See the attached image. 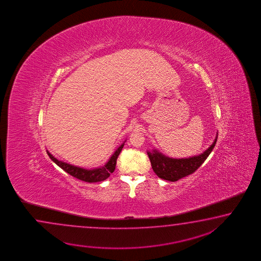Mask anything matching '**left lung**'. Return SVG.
Instances as JSON below:
<instances>
[{
	"label": "left lung",
	"instance_id": "obj_1",
	"mask_svg": "<svg viewBox=\"0 0 261 261\" xmlns=\"http://www.w3.org/2000/svg\"><path fill=\"white\" fill-rule=\"evenodd\" d=\"M217 134L218 133H217L214 143L200 155L185 159H172L162 154L155 148L147 151V155L153 171L159 177L171 182H175L181 178L186 177L193 173L196 170L199 169V167L204 162L208 155H210L212 150L214 149L217 144Z\"/></svg>",
	"mask_w": 261,
	"mask_h": 261
}]
</instances>
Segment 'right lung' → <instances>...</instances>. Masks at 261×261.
Masks as SVG:
<instances>
[{"instance_id":"obj_1","label":"right lung","mask_w":261,"mask_h":261,"mask_svg":"<svg viewBox=\"0 0 261 261\" xmlns=\"http://www.w3.org/2000/svg\"><path fill=\"white\" fill-rule=\"evenodd\" d=\"M125 142L122 143L120 146H118V148L115 151V153L111 155L109 161H107L103 166L94 168V169H85L82 167L74 166V165L69 164L64 161L57 160L54 155L50 154L48 150H46V153H47V155H49L51 161H54L58 166L61 167L63 171H65L70 175L77 178L79 180L85 181V182L96 183V182H100V181L106 180L110 176L112 172L115 171L116 165H117V156L120 154Z\"/></svg>"}]
</instances>
